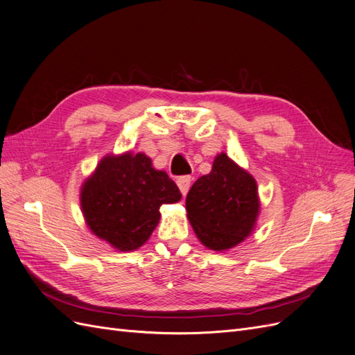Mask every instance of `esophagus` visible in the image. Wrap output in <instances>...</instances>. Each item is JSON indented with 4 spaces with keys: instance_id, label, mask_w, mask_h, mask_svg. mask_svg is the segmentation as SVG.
Returning a JSON list of instances; mask_svg holds the SVG:
<instances>
[{
    "instance_id": "obj_1",
    "label": "esophagus",
    "mask_w": 355,
    "mask_h": 355,
    "mask_svg": "<svg viewBox=\"0 0 355 355\" xmlns=\"http://www.w3.org/2000/svg\"><path fill=\"white\" fill-rule=\"evenodd\" d=\"M176 184H178V187H179V189L182 192V196H187V192H188L189 185H191V176H180L176 180Z\"/></svg>"
}]
</instances>
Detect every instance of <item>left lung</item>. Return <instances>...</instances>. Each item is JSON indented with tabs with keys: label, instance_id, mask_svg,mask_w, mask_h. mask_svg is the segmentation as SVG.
Wrapping results in <instances>:
<instances>
[{
	"label": "left lung",
	"instance_id": "left-lung-1",
	"mask_svg": "<svg viewBox=\"0 0 355 355\" xmlns=\"http://www.w3.org/2000/svg\"><path fill=\"white\" fill-rule=\"evenodd\" d=\"M188 220L202 245L225 252L254 231L261 211L256 179L225 153L214 157L211 171L191 187Z\"/></svg>",
	"mask_w": 355,
	"mask_h": 355
}]
</instances>
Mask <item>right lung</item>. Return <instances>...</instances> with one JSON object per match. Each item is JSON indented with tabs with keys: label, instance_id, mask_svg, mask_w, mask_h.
Instances as JSON below:
<instances>
[{
	"label": "right lung",
	"instance_id": "right-lung-1",
	"mask_svg": "<svg viewBox=\"0 0 355 355\" xmlns=\"http://www.w3.org/2000/svg\"><path fill=\"white\" fill-rule=\"evenodd\" d=\"M180 198L164 170H157L146 154L132 151L105 155L80 191L87 228L118 252L142 247L159 222V207Z\"/></svg>",
	"mask_w": 355,
	"mask_h": 355
}]
</instances>
